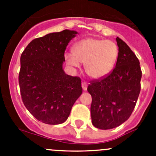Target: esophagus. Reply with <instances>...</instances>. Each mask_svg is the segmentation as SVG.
I'll return each mask as SVG.
<instances>
[{"label":"esophagus","mask_w":156,"mask_h":156,"mask_svg":"<svg viewBox=\"0 0 156 156\" xmlns=\"http://www.w3.org/2000/svg\"><path fill=\"white\" fill-rule=\"evenodd\" d=\"M81 87H82L84 90H86L87 88V84L86 82H84V81H83V82L81 83Z\"/></svg>","instance_id":"1"}]
</instances>
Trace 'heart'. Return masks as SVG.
I'll return each mask as SVG.
<instances>
[{
	"label": "heart",
	"instance_id": "b5f03b06",
	"mask_svg": "<svg viewBox=\"0 0 156 156\" xmlns=\"http://www.w3.org/2000/svg\"><path fill=\"white\" fill-rule=\"evenodd\" d=\"M118 56L119 48L114 41L97 38L80 41L73 47V53L65 54L67 63L72 66L84 63L86 73L93 78L107 75L114 69Z\"/></svg>",
	"mask_w": 156,
	"mask_h": 156
}]
</instances>
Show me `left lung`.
I'll return each mask as SVG.
<instances>
[{
  "label": "left lung",
  "instance_id": "left-lung-1",
  "mask_svg": "<svg viewBox=\"0 0 156 156\" xmlns=\"http://www.w3.org/2000/svg\"><path fill=\"white\" fill-rule=\"evenodd\" d=\"M119 56L114 69L106 76L90 81L92 97L91 119L94 127L107 130L130 118L140 92L142 71L139 59L124 41L117 37Z\"/></svg>",
  "mask_w": 156,
  "mask_h": 156
}]
</instances>
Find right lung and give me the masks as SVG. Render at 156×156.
<instances>
[{"label":"right lung","instance_id":"1","mask_svg":"<svg viewBox=\"0 0 156 156\" xmlns=\"http://www.w3.org/2000/svg\"><path fill=\"white\" fill-rule=\"evenodd\" d=\"M76 31L63 30L34 39L20 57L19 84L29 112L48 125L65 122L82 93L79 77L64 72L65 50Z\"/></svg>","mask_w":156,"mask_h":156}]
</instances>
